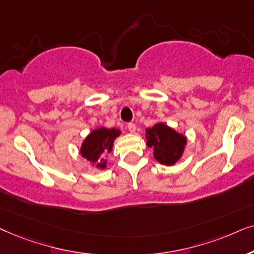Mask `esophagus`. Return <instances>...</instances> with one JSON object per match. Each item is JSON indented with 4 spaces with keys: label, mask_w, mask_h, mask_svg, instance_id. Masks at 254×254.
<instances>
[{
    "label": "esophagus",
    "mask_w": 254,
    "mask_h": 254,
    "mask_svg": "<svg viewBox=\"0 0 254 254\" xmlns=\"http://www.w3.org/2000/svg\"><path fill=\"white\" fill-rule=\"evenodd\" d=\"M127 129H129V131H130L131 133H134V132H136L137 127H136V125H134L133 123H129V124H127Z\"/></svg>",
    "instance_id": "1"
}]
</instances>
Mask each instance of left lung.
<instances>
[{
    "instance_id": "1",
    "label": "left lung",
    "mask_w": 254,
    "mask_h": 254,
    "mask_svg": "<svg viewBox=\"0 0 254 254\" xmlns=\"http://www.w3.org/2000/svg\"><path fill=\"white\" fill-rule=\"evenodd\" d=\"M146 145L153 150L155 160L165 166H173L184 154L187 137L167 124L159 122L145 129Z\"/></svg>"
}]
</instances>
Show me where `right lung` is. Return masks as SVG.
Instances as JSON below:
<instances>
[{
  "instance_id": "add662e5",
  "label": "right lung",
  "mask_w": 254,
  "mask_h": 254,
  "mask_svg": "<svg viewBox=\"0 0 254 254\" xmlns=\"http://www.w3.org/2000/svg\"><path fill=\"white\" fill-rule=\"evenodd\" d=\"M121 133L122 131L116 127L108 129L101 127L94 129L81 144V157L89 161L92 166L97 170H104L107 168L108 160L103 158V155L113 151L114 141L117 137H120Z\"/></svg>"
}]
</instances>
